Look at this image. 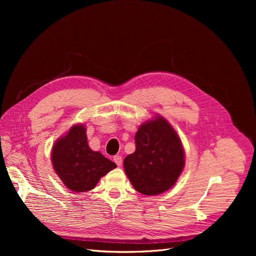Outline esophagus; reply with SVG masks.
Wrapping results in <instances>:
<instances>
[{"label":"esophagus","instance_id":"esophagus-1","mask_svg":"<svg viewBox=\"0 0 256 256\" xmlns=\"http://www.w3.org/2000/svg\"><path fill=\"white\" fill-rule=\"evenodd\" d=\"M113 160H114V162L116 163V165H118V166L122 165V158H121V156H115Z\"/></svg>","mask_w":256,"mask_h":256}]
</instances>
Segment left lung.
Listing matches in <instances>:
<instances>
[{"mask_svg": "<svg viewBox=\"0 0 256 256\" xmlns=\"http://www.w3.org/2000/svg\"><path fill=\"white\" fill-rule=\"evenodd\" d=\"M136 150L124 166L132 186L144 195H158L176 184L184 166L176 132L163 117L142 124L135 136Z\"/></svg>", "mask_w": 256, "mask_h": 256, "instance_id": "left-lung-1", "label": "left lung"}]
</instances>
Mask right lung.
Listing matches in <instances>:
<instances>
[{
    "label": "right lung",
    "instance_id": "add662e5",
    "mask_svg": "<svg viewBox=\"0 0 256 256\" xmlns=\"http://www.w3.org/2000/svg\"><path fill=\"white\" fill-rule=\"evenodd\" d=\"M52 166L63 184L74 192H87L116 164L90 150L84 126H74L52 147Z\"/></svg>",
    "mask_w": 256,
    "mask_h": 256
}]
</instances>
